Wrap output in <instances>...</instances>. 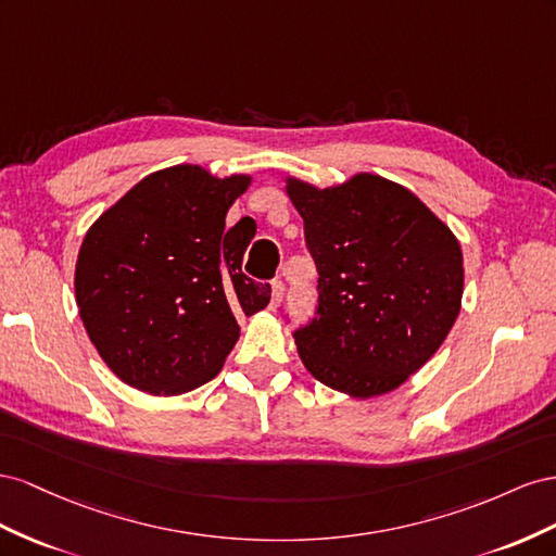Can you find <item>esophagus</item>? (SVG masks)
<instances>
[{"instance_id": "obj_1", "label": "esophagus", "mask_w": 556, "mask_h": 556, "mask_svg": "<svg viewBox=\"0 0 556 556\" xmlns=\"http://www.w3.org/2000/svg\"><path fill=\"white\" fill-rule=\"evenodd\" d=\"M281 295H283V283L279 279L269 283V309H277L281 305Z\"/></svg>"}]
</instances>
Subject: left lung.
<instances>
[{
  "mask_svg": "<svg viewBox=\"0 0 556 556\" xmlns=\"http://www.w3.org/2000/svg\"><path fill=\"white\" fill-rule=\"evenodd\" d=\"M283 184L319 269V309L295 332L300 361L352 399L395 391L462 312V244L409 188L379 174L326 188L289 174Z\"/></svg>",
  "mask_w": 556,
  "mask_h": 556,
  "instance_id": "left-lung-1",
  "label": "left lung"
}]
</instances>
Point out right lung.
Here are the masks:
<instances>
[{
  "label": "right lung",
  "instance_id": "1",
  "mask_svg": "<svg viewBox=\"0 0 556 556\" xmlns=\"http://www.w3.org/2000/svg\"><path fill=\"white\" fill-rule=\"evenodd\" d=\"M251 174L172 165L135 184L88 228L74 267L78 316L121 382L179 395L214 379L240 338L235 314L269 303L242 275L249 242L226 216Z\"/></svg>",
  "mask_w": 556,
  "mask_h": 556
}]
</instances>
